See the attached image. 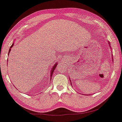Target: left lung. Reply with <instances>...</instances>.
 Here are the masks:
<instances>
[{"mask_svg":"<svg viewBox=\"0 0 122 122\" xmlns=\"http://www.w3.org/2000/svg\"><path fill=\"white\" fill-rule=\"evenodd\" d=\"M108 44H109V45H110V42H109V41H108ZM70 83H71V81H70Z\"/></svg>","mask_w":122,"mask_h":122,"instance_id":"8db88e82","label":"left lung"}]
</instances>
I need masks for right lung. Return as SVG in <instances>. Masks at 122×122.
<instances>
[{"label": "right lung", "instance_id": "obj_1", "mask_svg": "<svg viewBox=\"0 0 122 122\" xmlns=\"http://www.w3.org/2000/svg\"><path fill=\"white\" fill-rule=\"evenodd\" d=\"M13 46H14V43L12 44V45L10 47V49H9V51H8V55H9L10 51H11V48H12ZM57 63H56L55 65H54L53 66L52 69H51V77H52V74H53V72H54V70H55V68H56V66H57Z\"/></svg>", "mask_w": 122, "mask_h": 122}]
</instances>
